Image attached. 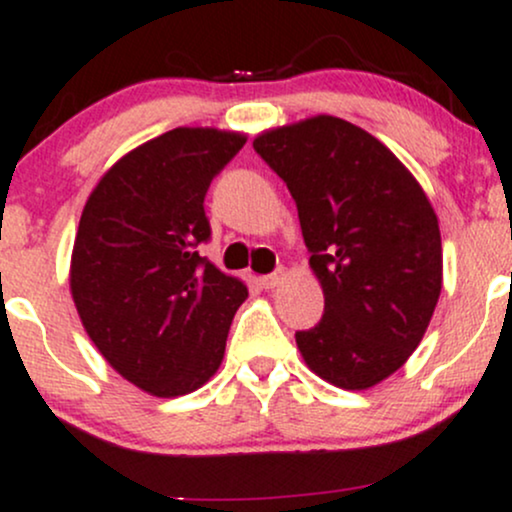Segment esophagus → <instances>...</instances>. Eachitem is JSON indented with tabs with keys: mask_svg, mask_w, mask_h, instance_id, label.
<instances>
[{
	"mask_svg": "<svg viewBox=\"0 0 512 512\" xmlns=\"http://www.w3.org/2000/svg\"><path fill=\"white\" fill-rule=\"evenodd\" d=\"M282 279H284V272L279 269V272H272V274H265V277H260V282L265 289H274V286L282 284Z\"/></svg>",
	"mask_w": 512,
	"mask_h": 512,
	"instance_id": "esophagus-1",
	"label": "esophagus"
}]
</instances>
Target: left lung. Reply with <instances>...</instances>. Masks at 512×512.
I'll return each instance as SVG.
<instances>
[{"mask_svg":"<svg viewBox=\"0 0 512 512\" xmlns=\"http://www.w3.org/2000/svg\"><path fill=\"white\" fill-rule=\"evenodd\" d=\"M252 148L289 187L325 296L299 330L303 362L364 391L406 364L442 291V240L418 179L372 133L335 116L269 128Z\"/></svg>","mask_w":512,"mask_h":512,"instance_id":"left-lung-1","label":"left lung"}]
</instances>
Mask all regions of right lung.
Here are the masks:
<instances>
[{
    "label": "right lung",
    "mask_w": 512,
    "mask_h": 512,
    "mask_svg": "<svg viewBox=\"0 0 512 512\" xmlns=\"http://www.w3.org/2000/svg\"><path fill=\"white\" fill-rule=\"evenodd\" d=\"M245 133L174 128L104 172L84 204L70 291L89 340L138 389L192 393L218 372L247 286L199 255L204 196Z\"/></svg>",
    "instance_id": "1"
}]
</instances>
